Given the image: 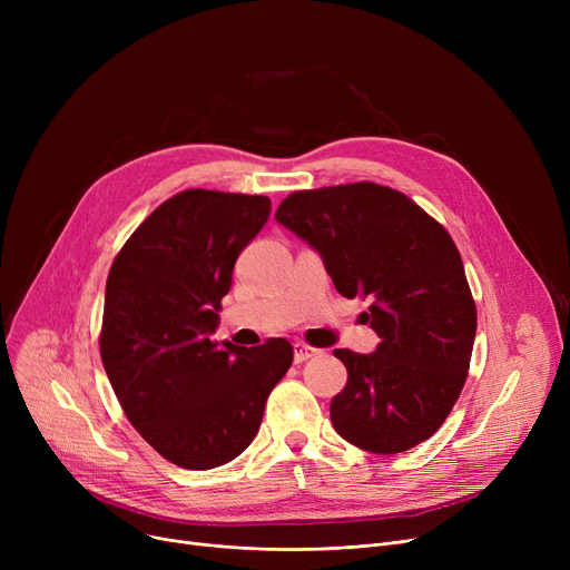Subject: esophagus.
Listing matches in <instances>:
<instances>
[{
	"label": "esophagus",
	"instance_id": "34e87169",
	"mask_svg": "<svg viewBox=\"0 0 570 570\" xmlns=\"http://www.w3.org/2000/svg\"><path fill=\"white\" fill-rule=\"evenodd\" d=\"M293 351H295V363H305V361H309V357L321 353V348H314V346H309L305 342H295Z\"/></svg>",
	"mask_w": 570,
	"mask_h": 570
}]
</instances>
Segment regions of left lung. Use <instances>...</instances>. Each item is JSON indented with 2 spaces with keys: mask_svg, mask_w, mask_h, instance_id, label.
I'll return each mask as SVG.
<instances>
[{
  "mask_svg": "<svg viewBox=\"0 0 570 570\" xmlns=\"http://www.w3.org/2000/svg\"><path fill=\"white\" fill-rule=\"evenodd\" d=\"M275 219L318 249L344 297L372 301L376 351L335 348L348 370L331 402L337 434L379 455L430 439L462 393L478 321L451 233L374 183L293 191Z\"/></svg>",
  "mask_w": 570,
  "mask_h": 570,
  "instance_id": "8db88e82",
  "label": "left lung"
}]
</instances>
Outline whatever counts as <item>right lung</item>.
Wrapping results in <instances>:
<instances>
[{"mask_svg":"<svg viewBox=\"0 0 570 570\" xmlns=\"http://www.w3.org/2000/svg\"><path fill=\"white\" fill-rule=\"evenodd\" d=\"M269 217V198L187 189L164 200L117 252L99 348L129 423L155 451L203 471L254 441L267 395L293 363L273 337L217 342L233 265Z\"/></svg>","mask_w":570,"mask_h":570,"instance_id":"1","label":"right lung"}]
</instances>
